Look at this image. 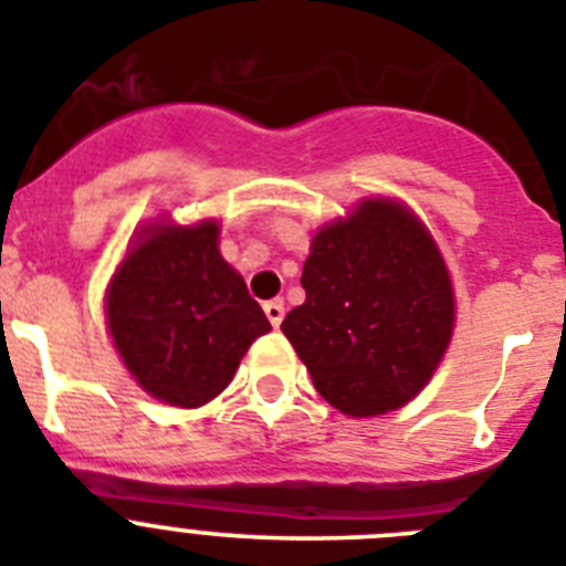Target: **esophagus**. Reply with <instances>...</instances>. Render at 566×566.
Returning a JSON list of instances; mask_svg holds the SVG:
<instances>
[{
	"instance_id": "esophagus-1",
	"label": "esophagus",
	"mask_w": 566,
	"mask_h": 566,
	"mask_svg": "<svg viewBox=\"0 0 566 566\" xmlns=\"http://www.w3.org/2000/svg\"><path fill=\"white\" fill-rule=\"evenodd\" d=\"M264 313H268L270 325H273V327L282 325V319H284V302H282V298H270V302H264Z\"/></svg>"
}]
</instances>
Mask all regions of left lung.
I'll use <instances>...</instances> for the list:
<instances>
[{"mask_svg":"<svg viewBox=\"0 0 566 566\" xmlns=\"http://www.w3.org/2000/svg\"><path fill=\"white\" fill-rule=\"evenodd\" d=\"M305 305L282 322L313 386L342 415L406 406L434 374L454 327V293L429 230L394 201H365L316 232Z\"/></svg>","mask_w":566,"mask_h":566,"instance_id":"8db88e82","label":"left lung"}]
</instances>
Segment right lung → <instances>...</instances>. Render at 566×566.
I'll return each instance as SVG.
<instances>
[{
	"mask_svg": "<svg viewBox=\"0 0 566 566\" xmlns=\"http://www.w3.org/2000/svg\"><path fill=\"white\" fill-rule=\"evenodd\" d=\"M108 331L132 377L158 400L198 408L230 386L270 322L218 253V224L151 227L106 296Z\"/></svg>",
	"mask_w": 566,
	"mask_h": 566,
	"instance_id": "right-lung-1",
	"label": "right lung"
}]
</instances>
